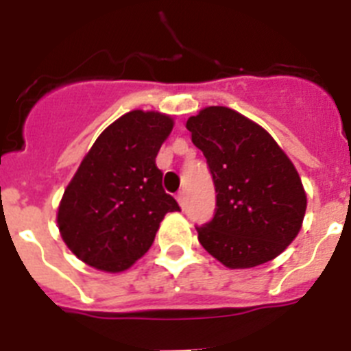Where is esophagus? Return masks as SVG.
Masks as SVG:
<instances>
[{
  "label": "esophagus",
  "mask_w": 351,
  "mask_h": 351,
  "mask_svg": "<svg viewBox=\"0 0 351 351\" xmlns=\"http://www.w3.org/2000/svg\"><path fill=\"white\" fill-rule=\"evenodd\" d=\"M178 202H179V206L184 207V202H186V195H184V191H179V193H178Z\"/></svg>",
  "instance_id": "esophagus-1"
}]
</instances>
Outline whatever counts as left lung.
Returning <instances> with one entry per match:
<instances>
[{
	"instance_id": "8db88e82",
	"label": "left lung",
	"mask_w": 351,
	"mask_h": 351,
	"mask_svg": "<svg viewBox=\"0 0 351 351\" xmlns=\"http://www.w3.org/2000/svg\"><path fill=\"white\" fill-rule=\"evenodd\" d=\"M216 188L213 221L197 228L204 250L228 269H251L280 256L302 228V181L267 130L221 105L186 121Z\"/></svg>"
}]
</instances>
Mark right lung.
Returning a JSON list of instances; mask_svg holds the SVG:
<instances>
[{"mask_svg":"<svg viewBox=\"0 0 351 351\" xmlns=\"http://www.w3.org/2000/svg\"><path fill=\"white\" fill-rule=\"evenodd\" d=\"M172 128L169 114L137 108L108 125L80 161L56 219L68 250L84 263L126 271L147 253L165 214L179 210L156 167Z\"/></svg>","mask_w":351,"mask_h":351,"instance_id":"1","label":"right lung"}]
</instances>
